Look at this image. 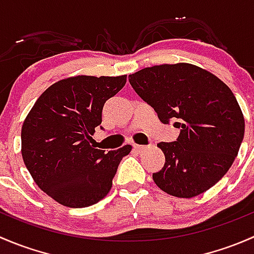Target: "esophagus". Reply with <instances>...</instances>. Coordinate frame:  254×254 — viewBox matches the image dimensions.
<instances>
[{
	"instance_id": "esophagus-1",
	"label": "esophagus",
	"mask_w": 254,
	"mask_h": 254,
	"mask_svg": "<svg viewBox=\"0 0 254 254\" xmlns=\"http://www.w3.org/2000/svg\"><path fill=\"white\" fill-rule=\"evenodd\" d=\"M134 150L136 151V152H142L143 150H146V146H142V145H134Z\"/></svg>"
}]
</instances>
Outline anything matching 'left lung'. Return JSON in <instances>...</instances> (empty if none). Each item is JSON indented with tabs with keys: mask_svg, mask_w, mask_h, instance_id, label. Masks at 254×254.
<instances>
[{
	"mask_svg": "<svg viewBox=\"0 0 254 254\" xmlns=\"http://www.w3.org/2000/svg\"><path fill=\"white\" fill-rule=\"evenodd\" d=\"M137 94L163 124L181 129L176 141L160 142L166 157L153 182L167 194L193 198L226 175L245 135V119L231 89L190 64L157 65L129 75Z\"/></svg>",
	"mask_w": 254,
	"mask_h": 254,
	"instance_id": "obj_1",
	"label": "left lung"
}]
</instances>
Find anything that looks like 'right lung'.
<instances>
[{"mask_svg": "<svg viewBox=\"0 0 254 254\" xmlns=\"http://www.w3.org/2000/svg\"><path fill=\"white\" fill-rule=\"evenodd\" d=\"M125 83L127 75L61 79L28 113L20 134L23 161L38 187L61 205L86 207L102 200L131 151L130 145L108 152L89 145L104 103Z\"/></svg>", "mask_w": 254, "mask_h": 254, "instance_id": "add662e5", "label": "right lung"}]
</instances>
